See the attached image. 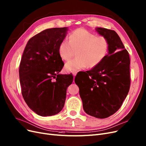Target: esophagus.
<instances>
[{
    "instance_id": "34e87169",
    "label": "esophagus",
    "mask_w": 146,
    "mask_h": 146,
    "mask_svg": "<svg viewBox=\"0 0 146 146\" xmlns=\"http://www.w3.org/2000/svg\"><path fill=\"white\" fill-rule=\"evenodd\" d=\"M72 74H73V75H74V77H75V75H77V71H72Z\"/></svg>"
}]
</instances>
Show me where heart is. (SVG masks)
<instances>
[{
  "mask_svg": "<svg viewBox=\"0 0 146 146\" xmlns=\"http://www.w3.org/2000/svg\"><path fill=\"white\" fill-rule=\"evenodd\" d=\"M109 46L106 37L96 36L85 29L80 28L70 33L69 41L64 40L61 42L59 53L63 60H68L76 51L77 57L68 61L65 66L66 71H74L100 65L107 56Z\"/></svg>",
  "mask_w": 146,
  "mask_h": 146,
  "instance_id": "b5f03b06",
  "label": "heart"
}]
</instances>
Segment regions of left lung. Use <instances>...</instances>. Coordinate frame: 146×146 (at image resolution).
Returning <instances> with one entry per match:
<instances>
[{
  "label": "left lung",
  "mask_w": 146,
  "mask_h": 146,
  "mask_svg": "<svg viewBox=\"0 0 146 146\" xmlns=\"http://www.w3.org/2000/svg\"><path fill=\"white\" fill-rule=\"evenodd\" d=\"M96 31L108 39V54L90 71L78 72L75 83L79 87L84 111L105 119L117 111L129 92L130 57L114 31L97 27Z\"/></svg>",
  "instance_id": "left-lung-1"
}]
</instances>
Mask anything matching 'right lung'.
<instances>
[{
    "mask_svg": "<svg viewBox=\"0 0 146 146\" xmlns=\"http://www.w3.org/2000/svg\"><path fill=\"white\" fill-rule=\"evenodd\" d=\"M67 31V27L46 29L29 39L23 52L19 68L21 93L28 107L39 115L60 111L73 81L72 74H59L64 66L59 46Z\"/></svg>",
    "mask_w": 146,
    "mask_h": 146,
    "instance_id": "obj_1",
    "label": "right lung"
}]
</instances>
